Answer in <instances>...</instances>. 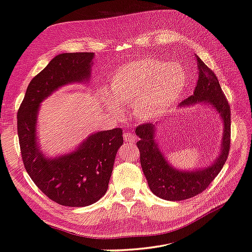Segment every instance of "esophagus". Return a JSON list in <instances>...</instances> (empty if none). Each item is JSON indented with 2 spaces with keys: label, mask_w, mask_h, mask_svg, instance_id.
I'll list each match as a JSON object with an SVG mask.
<instances>
[{
  "label": "esophagus",
  "mask_w": 252,
  "mask_h": 252,
  "mask_svg": "<svg viewBox=\"0 0 252 252\" xmlns=\"http://www.w3.org/2000/svg\"><path fill=\"white\" fill-rule=\"evenodd\" d=\"M123 139H125L126 142H134L135 136L134 134H132L131 132H126L125 135H123Z\"/></svg>",
  "instance_id": "esophagus-1"
}]
</instances>
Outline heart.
I'll return each mask as SVG.
<instances>
[{
	"instance_id": "obj_1",
	"label": "heart",
	"mask_w": 252,
	"mask_h": 252,
	"mask_svg": "<svg viewBox=\"0 0 252 252\" xmlns=\"http://www.w3.org/2000/svg\"><path fill=\"white\" fill-rule=\"evenodd\" d=\"M189 76L178 63L152 57L138 58L119 66L102 99L109 110L121 113L120 104H131L141 121H153L166 114L184 94Z\"/></svg>"
}]
</instances>
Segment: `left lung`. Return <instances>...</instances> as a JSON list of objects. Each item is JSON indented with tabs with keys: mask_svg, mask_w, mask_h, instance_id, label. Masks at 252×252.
Wrapping results in <instances>:
<instances>
[{
	"mask_svg": "<svg viewBox=\"0 0 252 252\" xmlns=\"http://www.w3.org/2000/svg\"><path fill=\"white\" fill-rule=\"evenodd\" d=\"M198 80L191 95L180 103L178 108L206 104L215 110L222 125L221 142L216 158L209 165L191 170H181L173 165L159 149L157 141V122L139 126L135 133L139 136L140 162L151 191L158 197L180 202L202 193L218 175L228 158L230 148V107L222 94L216 75L196 55Z\"/></svg>",
	"mask_w": 252,
	"mask_h": 252,
	"instance_id": "8db88e82",
	"label": "left lung"
}]
</instances>
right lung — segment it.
I'll return each instance as SVG.
<instances>
[{"label": "right lung", "instance_id": "right-lung-1", "mask_svg": "<svg viewBox=\"0 0 252 252\" xmlns=\"http://www.w3.org/2000/svg\"><path fill=\"white\" fill-rule=\"evenodd\" d=\"M94 53L55 56L27 87L17 112V133L26 172L53 202L85 207L108 189L117 152L123 144L120 127L91 133L69 152L49 157L39 148L37 125L40 104L55 91L71 84H88Z\"/></svg>", "mask_w": 252, "mask_h": 252}]
</instances>
